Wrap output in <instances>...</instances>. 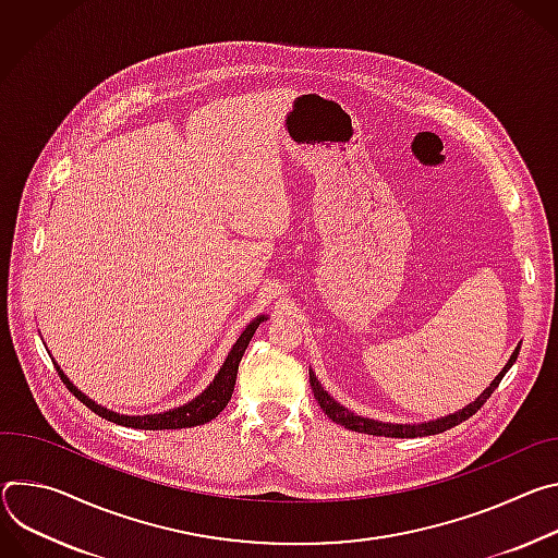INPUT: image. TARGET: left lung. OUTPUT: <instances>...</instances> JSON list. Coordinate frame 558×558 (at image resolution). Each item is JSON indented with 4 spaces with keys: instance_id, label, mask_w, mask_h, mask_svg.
I'll list each match as a JSON object with an SVG mask.
<instances>
[{
    "instance_id": "left-lung-1",
    "label": "left lung",
    "mask_w": 558,
    "mask_h": 558,
    "mask_svg": "<svg viewBox=\"0 0 558 558\" xmlns=\"http://www.w3.org/2000/svg\"><path fill=\"white\" fill-rule=\"evenodd\" d=\"M519 350H521V345H517V350L512 352L508 365L501 369V375L489 384V388L483 390V395H478V399H476L474 403H470L468 408H463V410H459V412H454V414H450V416H444V418H437V421H427V423H414V425L405 423V425H403V423H381V421H375V418H363V416H356L354 412H350L348 408L339 405V403L322 388V384L317 381V377H315L313 373H311V386H313L315 399H317V403L322 405V410H324L335 423H339V425H343V427H348V429H352V432H363V435H373V437H392V439L429 437V435H439V432H446V429H450V427H454V425L468 421L476 410H481V405L492 397L494 390L499 388L501 379L506 377V373L512 367V363L517 361Z\"/></svg>"
}]
</instances>
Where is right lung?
I'll use <instances>...</instances> for the list:
<instances>
[{
  "instance_id": "obj_1",
  "label": "right lung",
  "mask_w": 558,
  "mask_h": 558,
  "mask_svg": "<svg viewBox=\"0 0 558 558\" xmlns=\"http://www.w3.org/2000/svg\"><path fill=\"white\" fill-rule=\"evenodd\" d=\"M266 317H257L251 326L243 330V335L236 339V343L232 345L226 363L221 365L219 375L215 377V381L208 386V390H204L195 401L185 403L181 408H174L170 412L163 414H146V416H126V414H117L112 410H106L101 405H97L93 399H88L86 395H82L69 379L66 375L61 373L59 365L57 367V375L61 377V381L66 384V388L86 405L90 408L95 414H99L106 421H112L117 425H126V427H135V429H177V427H195V425H204L208 421H213L230 401L232 390H234V381H236V369H239V361L251 343L255 330L259 328V324Z\"/></svg>"
}]
</instances>
